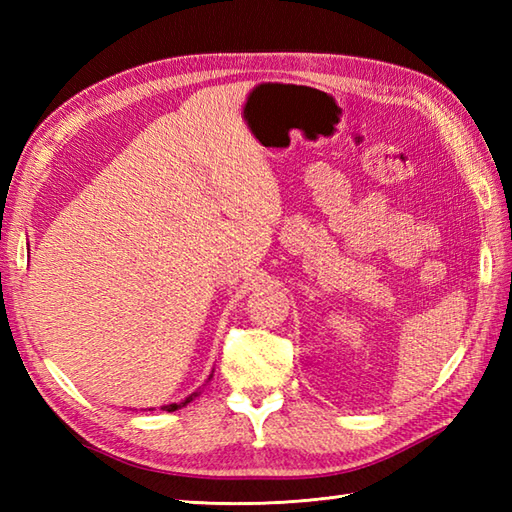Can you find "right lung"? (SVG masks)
Wrapping results in <instances>:
<instances>
[{"label": "right lung", "instance_id": "1", "mask_svg": "<svg viewBox=\"0 0 512 512\" xmlns=\"http://www.w3.org/2000/svg\"><path fill=\"white\" fill-rule=\"evenodd\" d=\"M211 378H213V374H211L209 378H206V383H209V380H211ZM202 389H204V387H200L198 391H193V394H189V396H187V398H184V400H180V402H171V405H162L160 409H162V411H176V409H182V407H187L191 400H195V398H198V396L202 394ZM149 411H154V407H151Z\"/></svg>", "mask_w": 512, "mask_h": 512}]
</instances>
